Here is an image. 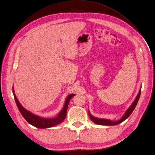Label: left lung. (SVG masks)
<instances>
[{
	"mask_svg": "<svg viewBox=\"0 0 155 155\" xmlns=\"http://www.w3.org/2000/svg\"><path fill=\"white\" fill-rule=\"evenodd\" d=\"M140 94H141V88L139 91V93L136 96L134 101L133 102V103L131 104V105L129 107V108L125 112V113L124 114V115L121 117V118L120 120H117V121H112L108 119H103V118H98V117H96L94 116H93V115H91V114L90 113L89 111V116L90 119L94 123L97 124H100V125H106V126H113V125H116L120 124L122 122H123L124 120H126L127 118H128L131 114L132 113V112L133 111V110H134V108L137 104L138 100L140 99Z\"/></svg>",
	"mask_w": 155,
	"mask_h": 155,
	"instance_id": "obj_1",
	"label": "left lung"
}]
</instances>
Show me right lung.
Listing matches in <instances>:
<instances>
[{"mask_svg":"<svg viewBox=\"0 0 155 155\" xmlns=\"http://www.w3.org/2000/svg\"><path fill=\"white\" fill-rule=\"evenodd\" d=\"M12 92H13V94L14 96V99H15V103L17 104V107L19 109V110L21 112V114L25 119V120L30 124L36 127V128H41V129L51 128L52 126H56L60 124L64 120L65 117L66 116L68 107L69 103L70 101V99L76 95L75 94H71L67 96L62 110L59 112V113L57 115L56 117H43L32 113V112L26 110L24 107L22 106V104L20 103L19 100L17 99L15 94L14 87L12 88Z\"/></svg>","mask_w":155,"mask_h":155,"instance_id":"1","label":"right lung"}]
</instances>
